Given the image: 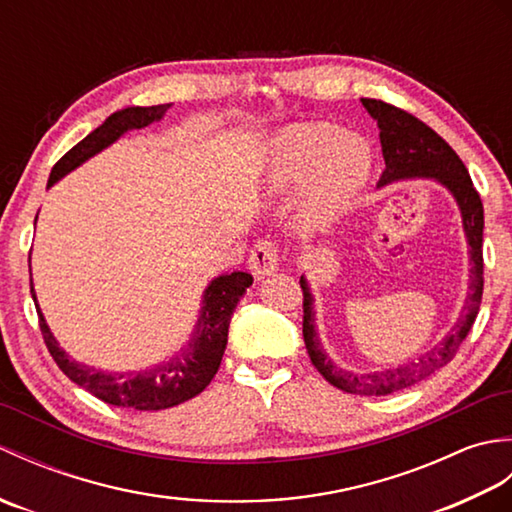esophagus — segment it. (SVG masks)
I'll return each mask as SVG.
<instances>
[{
    "mask_svg": "<svg viewBox=\"0 0 512 512\" xmlns=\"http://www.w3.org/2000/svg\"><path fill=\"white\" fill-rule=\"evenodd\" d=\"M248 268L257 279H266L275 273L279 268V255L275 246L270 242H259L255 244V248L250 250L248 257Z\"/></svg>",
    "mask_w": 512,
    "mask_h": 512,
    "instance_id": "1",
    "label": "esophagus"
}]
</instances>
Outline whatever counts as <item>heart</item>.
<instances>
[{
	"label": "heart",
	"mask_w": 512,
	"mask_h": 512,
	"mask_svg": "<svg viewBox=\"0 0 512 512\" xmlns=\"http://www.w3.org/2000/svg\"><path fill=\"white\" fill-rule=\"evenodd\" d=\"M367 140L332 123H295L266 143L264 182L281 193L301 182L297 211L303 224L319 226L343 213L372 176Z\"/></svg>",
	"instance_id": "heart-1"
}]
</instances>
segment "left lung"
Masks as SVG:
<instances>
[{"instance_id":"left-lung-1","label":"left lung","mask_w":512,"mask_h":512,"mask_svg":"<svg viewBox=\"0 0 512 512\" xmlns=\"http://www.w3.org/2000/svg\"><path fill=\"white\" fill-rule=\"evenodd\" d=\"M367 114L374 118L380 129V147H383L385 171L380 176L378 189L400 180H433L451 193L462 215V228L466 244H469V292H466L462 314L458 323L447 332L440 345L427 354H420L416 361L380 369V372H352L334 363V358L325 352L321 336L317 332V314H314V295L306 275H301L299 284L303 290V341L310 354L312 365L328 380L347 394L358 396H387L394 391L407 389L420 383L440 367L447 365L462 341L469 334L480 312L482 290H484V259H482V235H484V206L480 193L475 191L469 171H466L460 156L442 140L429 125L418 121L416 116L398 110L376 99H361Z\"/></svg>"}]
</instances>
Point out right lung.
I'll return each mask as SVG.
<instances>
[{"label": "right lung", "instance_id": "obj_1", "mask_svg": "<svg viewBox=\"0 0 512 512\" xmlns=\"http://www.w3.org/2000/svg\"><path fill=\"white\" fill-rule=\"evenodd\" d=\"M169 105H151V107H125L112 116L105 118L101 127L85 136L79 145H74L57 165L52 167L48 178V189L54 182L68 176L70 171L81 167L85 160L101 154L103 149L114 145L118 138L134 129H143L151 123L162 121ZM37 224V220H35ZM248 286H253V277L248 273L220 275L211 279L202 295V306L198 312V321L193 325L191 339L184 343L171 358H165L145 369H129V372H105V369L79 363L63 350L59 341L50 332L46 317L37 303L35 286L30 277V292L35 299L39 312V328L46 341L48 350L59 365L61 372L72 383L90 391L92 396L114 407L138 409V411H160L182 405V402L198 396L204 387L211 383L220 369L222 356L228 341V325L237 308L239 299L244 297Z\"/></svg>", "mask_w": 512, "mask_h": 512}]
</instances>
